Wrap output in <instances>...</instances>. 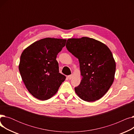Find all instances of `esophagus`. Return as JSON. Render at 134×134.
<instances>
[{
	"instance_id": "obj_1",
	"label": "esophagus",
	"mask_w": 134,
	"mask_h": 134,
	"mask_svg": "<svg viewBox=\"0 0 134 134\" xmlns=\"http://www.w3.org/2000/svg\"><path fill=\"white\" fill-rule=\"evenodd\" d=\"M72 76H73V74L69 75L68 76V78L69 80H71V79H72Z\"/></svg>"
}]
</instances>
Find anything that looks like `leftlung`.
I'll use <instances>...</instances> for the list:
<instances>
[{"instance_id":"1","label":"left lung","mask_w":134,"mask_h":134,"mask_svg":"<svg viewBox=\"0 0 134 134\" xmlns=\"http://www.w3.org/2000/svg\"><path fill=\"white\" fill-rule=\"evenodd\" d=\"M67 50L79 60L82 79L75 93L84 101L94 102L109 90L114 80L116 63L109 48L87 37L69 38Z\"/></svg>"}]
</instances>
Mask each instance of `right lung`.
I'll list each match as a JSON object with an SVG mask.
<instances>
[{"label": "right lung", "mask_w": 134, "mask_h": 134, "mask_svg": "<svg viewBox=\"0 0 134 134\" xmlns=\"http://www.w3.org/2000/svg\"><path fill=\"white\" fill-rule=\"evenodd\" d=\"M66 40L45 38L34 42L21 54L19 71L29 92L45 100L58 91L66 76L59 73L56 60Z\"/></svg>", "instance_id": "obj_1"}]
</instances>
